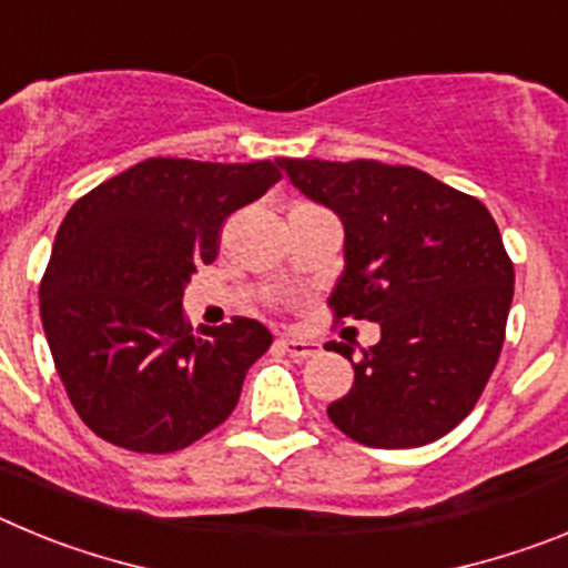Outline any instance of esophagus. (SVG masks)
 Instances as JSON below:
<instances>
[{"mask_svg":"<svg viewBox=\"0 0 568 568\" xmlns=\"http://www.w3.org/2000/svg\"><path fill=\"white\" fill-rule=\"evenodd\" d=\"M278 346L284 353L293 355V358H313V355H318V344L307 338H290V335H284V338H278Z\"/></svg>","mask_w":568,"mask_h":568,"instance_id":"34e87169","label":"esophagus"}]
</instances>
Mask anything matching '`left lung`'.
Returning a JSON list of instances; mask_svg holds the SVG:
<instances>
[{"mask_svg": "<svg viewBox=\"0 0 568 568\" xmlns=\"http://www.w3.org/2000/svg\"><path fill=\"white\" fill-rule=\"evenodd\" d=\"M301 193L344 222L335 321L381 324L327 406L341 433L378 449L444 438L478 404L504 349L515 267L489 210L406 164L278 159ZM329 349V344H327Z\"/></svg>", "mask_w": 568, "mask_h": 568, "instance_id": "obj_1", "label": "left lung"}]
</instances>
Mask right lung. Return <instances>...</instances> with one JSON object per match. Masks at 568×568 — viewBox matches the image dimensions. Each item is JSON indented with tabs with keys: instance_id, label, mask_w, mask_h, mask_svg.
<instances>
[{
	"instance_id": "right-lung-1",
	"label": "right lung",
	"mask_w": 568,
	"mask_h": 568,
	"mask_svg": "<svg viewBox=\"0 0 568 568\" xmlns=\"http://www.w3.org/2000/svg\"><path fill=\"white\" fill-rule=\"evenodd\" d=\"M278 179L273 162L148 159L68 210L39 313L64 393L99 438L164 455L230 418L273 335L239 315L193 333L184 284L215 261L230 215Z\"/></svg>"
}]
</instances>
